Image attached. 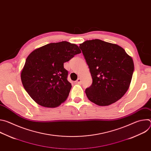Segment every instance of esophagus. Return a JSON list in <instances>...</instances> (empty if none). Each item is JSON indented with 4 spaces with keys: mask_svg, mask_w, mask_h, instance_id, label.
Here are the masks:
<instances>
[{
    "mask_svg": "<svg viewBox=\"0 0 151 151\" xmlns=\"http://www.w3.org/2000/svg\"><path fill=\"white\" fill-rule=\"evenodd\" d=\"M76 83H78V84H81V78H78L76 81Z\"/></svg>",
    "mask_w": 151,
    "mask_h": 151,
    "instance_id": "1",
    "label": "esophagus"
}]
</instances>
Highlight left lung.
<instances>
[{
    "label": "left lung",
    "mask_w": 151,
    "mask_h": 151,
    "mask_svg": "<svg viewBox=\"0 0 151 151\" xmlns=\"http://www.w3.org/2000/svg\"><path fill=\"white\" fill-rule=\"evenodd\" d=\"M93 79L85 90L88 99L99 106L119 100L130 87L134 72L132 58L120 46L100 39L79 45Z\"/></svg>",
    "instance_id": "left-lung-1"
}]
</instances>
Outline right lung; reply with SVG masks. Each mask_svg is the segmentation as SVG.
I'll use <instances>...</instances> for the list:
<instances>
[{
	"label": "right lung",
	"mask_w": 151,
	"mask_h": 151,
	"mask_svg": "<svg viewBox=\"0 0 151 151\" xmlns=\"http://www.w3.org/2000/svg\"><path fill=\"white\" fill-rule=\"evenodd\" d=\"M79 47L66 41L51 43L32 51L21 73L23 85L38 104L56 107L65 101L72 88L64 63L81 53Z\"/></svg>",
	"instance_id": "1"
}]
</instances>
